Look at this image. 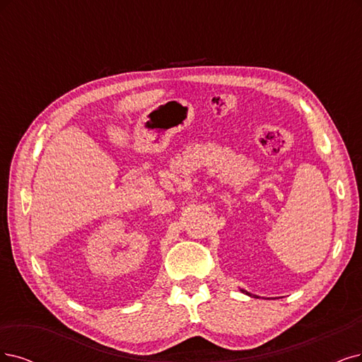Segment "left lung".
<instances>
[{"mask_svg": "<svg viewBox=\"0 0 362 362\" xmlns=\"http://www.w3.org/2000/svg\"><path fill=\"white\" fill-rule=\"evenodd\" d=\"M242 292H245V293H246V296H249V297H253V296H252V293H250V292H247V291H243V289H242Z\"/></svg>", "mask_w": 362, "mask_h": 362, "instance_id": "1", "label": "left lung"}]
</instances>
